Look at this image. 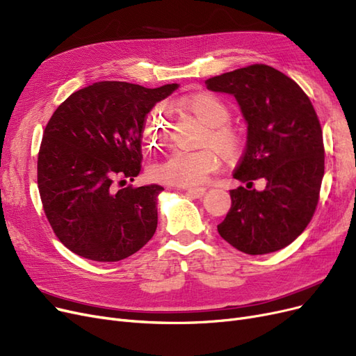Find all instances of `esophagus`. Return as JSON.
I'll return each instance as SVG.
<instances>
[{
	"label": "esophagus",
	"instance_id": "1",
	"mask_svg": "<svg viewBox=\"0 0 356 356\" xmlns=\"http://www.w3.org/2000/svg\"><path fill=\"white\" fill-rule=\"evenodd\" d=\"M178 190H184L185 193H187V195H190L193 198H201L202 195L206 194V188H202V187H198V188H178Z\"/></svg>",
	"mask_w": 356,
	"mask_h": 356
}]
</instances>
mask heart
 Returning <instances> with one entry per match:
<instances>
[{
  "mask_svg": "<svg viewBox=\"0 0 356 356\" xmlns=\"http://www.w3.org/2000/svg\"><path fill=\"white\" fill-rule=\"evenodd\" d=\"M185 110L195 115L206 124L202 134V145H211L225 159H234L241 152V136L227 124L230 120L229 107L213 94H197L185 99ZM166 133V126L158 115L152 117L146 124L145 134L149 142H156ZM220 166V158L211 147L200 150L175 149L150 169L154 179L175 185L190 187L204 182L207 177Z\"/></svg>",
  "mask_w": 356,
  "mask_h": 356,
  "instance_id": "obj_1",
  "label": "heart"
}]
</instances>
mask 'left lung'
Masks as SVG:
<instances>
[{
	"label": "left lung",
	"instance_id": "1",
	"mask_svg": "<svg viewBox=\"0 0 356 356\" xmlns=\"http://www.w3.org/2000/svg\"><path fill=\"white\" fill-rule=\"evenodd\" d=\"M206 86L233 95L248 124L233 172L246 188L230 191L232 207L218 234L248 255L289 246L310 223L325 175L323 134L310 98L296 81L262 63L213 76ZM257 179L266 184L261 192L251 188Z\"/></svg>",
	"mask_w": 356,
	"mask_h": 356
}]
</instances>
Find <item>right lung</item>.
Segmentation results:
<instances>
[{"label":"right lung","instance_id":"right-lung-1","mask_svg":"<svg viewBox=\"0 0 356 356\" xmlns=\"http://www.w3.org/2000/svg\"><path fill=\"white\" fill-rule=\"evenodd\" d=\"M178 87L95 82L50 117L38 158L39 193L58 239L76 255L117 262L155 234L161 185L117 190L114 184L139 175L146 115Z\"/></svg>","mask_w":356,"mask_h":356}]
</instances>
